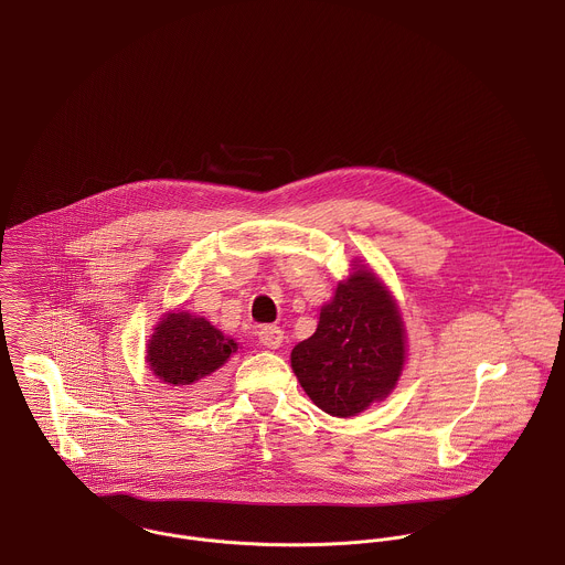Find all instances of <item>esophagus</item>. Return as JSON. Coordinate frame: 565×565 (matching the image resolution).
<instances>
[{"label": "esophagus", "instance_id": "1", "mask_svg": "<svg viewBox=\"0 0 565 565\" xmlns=\"http://www.w3.org/2000/svg\"><path fill=\"white\" fill-rule=\"evenodd\" d=\"M258 341L269 350H278L285 341V332L278 326H263L258 330Z\"/></svg>", "mask_w": 565, "mask_h": 565}]
</instances>
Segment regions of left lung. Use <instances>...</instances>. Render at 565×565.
Returning a JSON list of instances; mask_svg holds the SVG:
<instances>
[{
    "label": "left lung",
    "mask_w": 565,
    "mask_h": 565,
    "mask_svg": "<svg viewBox=\"0 0 565 565\" xmlns=\"http://www.w3.org/2000/svg\"><path fill=\"white\" fill-rule=\"evenodd\" d=\"M406 343L395 296L356 258L319 310L315 334L294 348L291 369L319 411L350 418L393 393L408 356Z\"/></svg>",
    "instance_id": "left-lung-1"
}]
</instances>
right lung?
Returning <instances> with one entry per match:
<instances>
[{
  "mask_svg": "<svg viewBox=\"0 0 565 565\" xmlns=\"http://www.w3.org/2000/svg\"><path fill=\"white\" fill-rule=\"evenodd\" d=\"M237 350L239 343L205 317L190 310H168L147 341V364L161 384L199 397L206 395L213 373Z\"/></svg>",
  "mask_w": 565,
  "mask_h": 565,
  "instance_id": "add662e5",
  "label": "right lung"
}]
</instances>
